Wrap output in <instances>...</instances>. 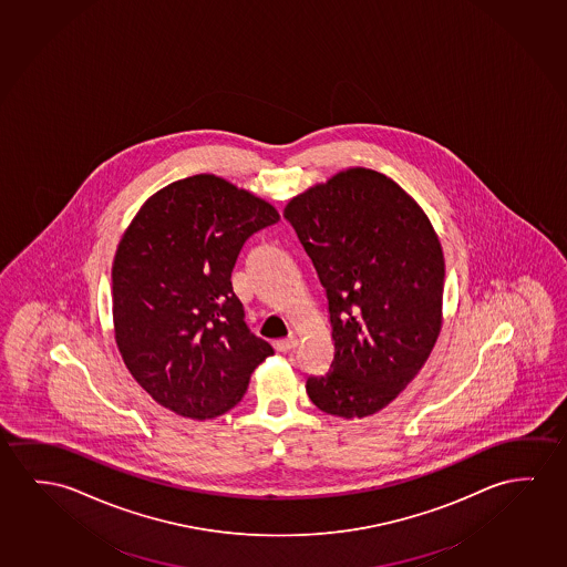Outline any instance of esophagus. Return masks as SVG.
I'll return each mask as SVG.
<instances>
[{"instance_id": "esophagus-1", "label": "esophagus", "mask_w": 567, "mask_h": 567, "mask_svg": "<svg viewBox=\"0 0 567 567\" xmlns=\"http://www.w3.org/2000/svg\"><path fill=\"white\" fill-rule=\"evenodd\" d=\"M298 346L297 336H288V338H285V340L275 341V349L277 351H282V353H287V351H290V349H295Z\"/></svg>"}]
</instances>
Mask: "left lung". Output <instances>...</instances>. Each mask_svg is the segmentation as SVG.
Here are the masks:
<instances>
[{"instance_id": "1", "label": "left lung", "mask_w": 567, "mask_h": 567, "mask_svg": "<svg viewBox=\"0 0 567 567\" xmlns=\"http://www.w3.org/2000/svg\"><path fill=\"white\" fill-rule=\"evenodd\" d=\"M285 219L326 288L336 346L306 392L331 416L375 414L419 375L442 328L436 231L399 184L367 168L292 198Z\"/></svg>"}]
</instances>
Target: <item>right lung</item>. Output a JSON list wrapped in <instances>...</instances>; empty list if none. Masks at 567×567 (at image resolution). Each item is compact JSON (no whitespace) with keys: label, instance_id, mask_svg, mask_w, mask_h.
Here are the masks:
<instances>
[{"label":"right lung","instance_id":"right-lung-1","mask_svg":"<svg viewBox=\"0 0 567 567\" xmlns=\"http://www.w3.org/2000/svg\"><path fill=\"white\" fill-rule=\"evenodd\" d=\"M277 209L214 175L168 184L133 218L112 269L115 341L135 381L186 419H216L244 399L272 355L245 322L231 270Z\"/></svg>","mask_w":567,"mask_h":567}]
</instances>
